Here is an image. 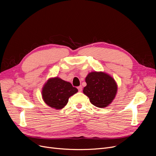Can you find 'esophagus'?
Returning <instances> with one entry per match:
<instances>
[{"label": "esophagus", "mask_w": 156, "mask_h": 156, "mask_svg": "<svg viewBox=\"0 0 156 156\" xmlns=\"http://www.w3.org/2000/svg\"><path fill=\"white\" fill-rule=\"evenodd\" d=\"M78 91H79V92H81V91H82V87H81V86H79V87H78Z\"/></svg>", "instance_id": "obj_1"}]
</instances>
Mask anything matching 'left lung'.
<instances>
[{
  "instance_id": "8db88e82",
  "label": "left lung",
  "mask_w": 156,
  "mask_h": 156,
  "mask_svg": "<svg viewBox=\"0 0 156 156\" xmlns=\"http://www.w3.org/2000/svg\"><path fill=\"white\" fill-rule=\"evenodd\" d=\"M83 94L97 108L107 107L116 97L118 87L112 77L104 72H91L85 78Z\"/></svg>"
}]
</instances>
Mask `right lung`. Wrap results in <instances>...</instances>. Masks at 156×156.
Returning <instances> with one entry per match:
<instances>
[{
	"instance_id": "1",
	"label": "right lung",
	"mask_w": 156,
	"mask_h": 156,
	"mask_svg": "<svg viewBox=\"0 0 156 156\" xmlns=\"http://www.w3.org/2000/svg\"><path fill=\"white\" fill-rule=\"evenodd\" d=\"M77 92L78 89L69 82L55 77L48 80L42 95L46 104L55 109H61L67 104L69 98Z\"/></svg>"
}]
</instances>
